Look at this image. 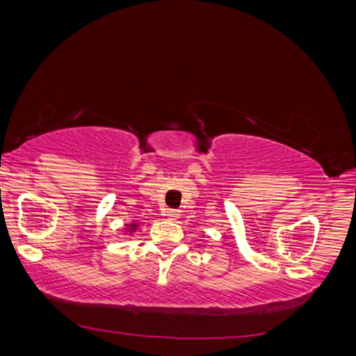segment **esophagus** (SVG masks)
Wrapping results in <instances>:
<instances>
[{
    "label": "esophagus",
    "mask_w": 356,
    "mask_h": 356,
    "mask_svg": "<svg viewBox=\"0 0 356 356\" xmlns=\"http://www.w3.org/2000/svg\"><path fill=\"white\" fill-rule=\"evenodd\" d=\"M164 216H166L168 219L174 220V219H177V217H179L180 214H179L177 209H166V212H164Z\"/></svg>",
    "instance_id": "1"
}]
</instances>
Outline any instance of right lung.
Returning <instances> with one entry per match:
<instances>
[{
  "instance_id": "1",
  "label": "right lung",
  "mask_w": 356,
  "mask_h": 356,
  "mask_svg": "<svg viewBox=\"0 0 356 356\" xmlns=\"http://www.w3.org/2000/svg\"><path fill=\"white\" fill-rule=\"evenodd\" d=\"M137 229V224H129V230L134 232Z\"/></svg>"
}]
</instances>
